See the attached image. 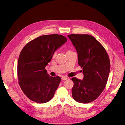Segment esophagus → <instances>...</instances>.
I'll list each match as a JSON object with an SVG mask.
<instances>
[{
  "mask_svg": "<svg viewBox=\"0 0 125 125\" xmlns=\"http://www.w3.org/2000/svg\"><path fill=\"white\" fill-rule=\"evenodd\" d=\"M67 78H68V77L64 76V77H62V80H63V81H65V80H66L67 79Z\"/></svg>",
  "mask_w": 125,
  "mask_h": 125,
  "instance_id": "esophagus-1",
  "label": "esophagus"
}]
</instances>
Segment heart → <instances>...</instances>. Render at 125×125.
<instances>
[{
    "mask_svg": "<svg viewBox=\"0 0 125 125\" xmlns=\"http://www.w3.org/2000/svg\"><path fill=\"white\" fill-rule=\"evenodd\" d=\"M71 52V51H70V50H68L67 52ZM56 52H55L54 53V55H56Z\"/></svg>",
    "mask_w": 125,
    "mask_h": 125,
    "instance_id": "heart-1",
    "label": "heart"
}]
</instances>
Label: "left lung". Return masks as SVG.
<instances>
[{
    "mask_svg": "<svg viewBox=\"0 0 125 125\" xmlns=\"http://www.w3.org/2000/svg\"><path fill=\"white\" fill-rule=\"evenodd\" d=\"M78 54V63L83 68V80L73 77V99L81 103L93 101L100 96L107 82L110 64L103 45L88 34L68 35Z\"/></svg>",
    "mask_w": 125,
    "mask_h": 125,
    "instance_id": "obj_1",
    "label": "left lung"
}]
</instances>
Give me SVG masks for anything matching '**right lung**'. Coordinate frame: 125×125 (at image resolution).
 Listing matches in <instances>:
<instances>
[{
    "mask_svg": "<svg viewBox=\"0 0 125 125\" xmlns=\"http://www.w3.org/2000/svg\"><path fill=\"white\" fill-rule=\"evenodd\" d=\"M66 42L62 35H42L29 42L21 51L17 66L18 82L32 101L44 103L53 97L61 79L49 75L45 66L55 51Z\"/></svg>",
    "mask_w": 125,
    "mask_h": 125,
    "instance_id": "add662e5",
    "label": "right lung"
}]
</instances>
